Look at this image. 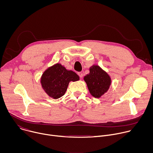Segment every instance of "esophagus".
Returning a JSON list of instances; mask_svg holds the SVG:
<instances>
[{"label": "esophagus", "instance_id": "34e87169", "mask_svg": "<svg viewBox=\"0 0 153 153\" xmlns=\"http://www.w3.org/2000/svg\"><path fill=\"white\" fill-rule=\"evenodd\" d=\"M78 75L79 76L80 78H82V77H83V73H81V72L78 73Z\"/></svg>", "mask_w": 153, "mask_h": 153}]
</instances>
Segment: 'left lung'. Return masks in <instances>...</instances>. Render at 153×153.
<instances>
[{
	"label": "left lung",
	"mask_w": 153,
	"mask_h": 153,
	"mask_svg": "<svg viewBox=\"0 0 153 153\" xmlns=\"http://www.w3.org/2000/svg\"><path fill=\"white\" fill-rule=\"evenodd\" d=\"M90 94L96 98H100L107 91L111 83V77L98 65H93L90 73L84 77Z\"/></svg>",
	"instance_id": "1"
}]
</instances>
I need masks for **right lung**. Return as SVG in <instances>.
<instances>
[{
	"label": "right lung",
	"instance_id": "right-lung-1",
	"mask_svg": "<svg viewBox=\"0 0 153 153\" xmlns=\"http://www.w3.org/2000/svg\"><path fill=\"white\" fill-rule=\"evenodd\" d=\"M79 80V76L75 72L67 70L60 63H56L43 73L40 83L50 97L57 99L65 94L70 82Z\"/></svg>",
	"mask_w": 153,
	"mask_h": 153
}]
</instances>
